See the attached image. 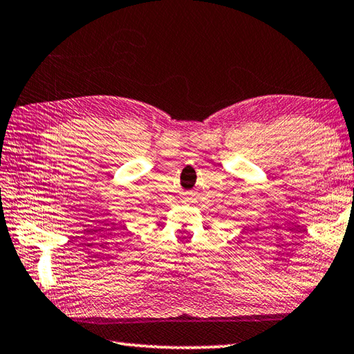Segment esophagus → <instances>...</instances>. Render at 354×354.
<instances>
[{"instance_id":"34e87169","label":"esophagus","mask_w":354,"mask_h":354,"mask_svg":"<svg viewBox=\"0 0 354 354\" xmlns=\"http://www.w3.org/2000/svg\"><path fill=\"white\" fill-rule=\"evenodd\" d=\"M184 203H190V196H185L184 198Z\"/></svg>"}]
</instances>
